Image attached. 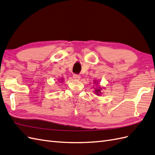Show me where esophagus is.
Masks as SVG:
<instances>
[{"mask_svg": "<svg viewBox=\"0 0 155 155\" xmlns=\"http://www.w3.org/2000/svg\"><path fill=\"white\" fill-rule=\"evenodd\" d=\"M73 78L75 81H79L81 79V77L78 74H74L73 75Z\"/></svg>", "mask_w": 155, "mask_h": 155, "instance_id": "obj_1", "label": "esophagus"}]
</instances>
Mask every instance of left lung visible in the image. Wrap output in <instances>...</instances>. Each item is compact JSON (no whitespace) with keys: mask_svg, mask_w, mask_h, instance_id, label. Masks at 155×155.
<instances>
[{"mask_svg":"<svg viewBox=\"0 0 155 155\" xmlns=\"http://www.w3.org/2000/svg\"><path fill=\"white\" fill-rule=\"evenodd\" d=\"M94 84H96V87H94V90H95V94H96L97 96H101V94H102V88L98 84V81L97 80H94Z\"/></svg>","mask_w":155,"mask_h":155,"instance_id":"left-lung-1","label":"left lung"}]
</instances>
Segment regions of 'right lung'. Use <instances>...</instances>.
<instances>
[{"label":"right lung","mask_w":155,"mask_h":155,"mask_svg":"<svg viewBox=\"0 0 155 155\" xmlns=\"http://www.w3.org/2000/svg\"><path fill=\"white\" fill-rule=\"evenodd\" d=\"M63 81H64V78H60V79H59V83H62Z\"/></svg>","instance_id":"right-lung-1"}]
</instances>
